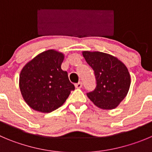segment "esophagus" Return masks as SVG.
<instances>
[{
  "mask_svg": "<svg viewBox=\"0 0 152 152\" xmlns=\"http://www.w3.org/2000/svg\"><path fill=\"white\" fill-rule=\"evenodd\" d=\"M75 87H76V88H81L83 87V83H81V82H79L77 84L75 85Z\"/></svg>",
  "mask_w": 152,
  "mask_h": 152,
  "instance_id": "34e87169",
  "label": "esophagus"
}]
</instances>
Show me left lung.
Listing matches in <instances>:
<instances>
[{
    "label": "left lung",
    "mask_w": 152,
    "mask_h": 152,
    "mask_svg": "<svg viewBox=\"0 0 152 152\" xmlns=\"http://www.w3.org/2000/svg\"><path fill=\"white\" fill-rule=\"evenodd\" d=\"M83 55L94 71L97 82L95 89L87 93L88 97L100 109L116 108L130 88L127 66L117 58L104 52L84 51Z\"/></svg>",
    "instance_id": "8db88e82"
}]
</instances>
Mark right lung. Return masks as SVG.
Listing matches in <instances>:
<instances>
[{"instance_id":"obj_1","label":"right lung","mask_w":152,"mask_h":152,"mask_svg":"<svg viewBox=\"0 0 152 152\" xmlns=\"http://www.w3.org/2000/svg\"><path fill=\"white\" fill-rule=\"evenodd\" d=\"M64 55L54 49L45 51L26 64L19 76V88L31 109L51 113L64 103L74 85L62 70Z\"/></svg>"}]
</instances>
